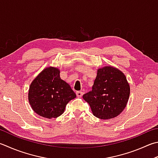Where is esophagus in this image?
Masks as SVG:
<instances>
[{"instance_id":"1","label":"esophagus","mask_w":158,"mask_h":158,"mask_svg":"<svg viewBox=\"0 0 158 158\" xmlns=\"http://www.w3.org/2000/svg\"><path fill=\"white\" fill-rule=\"evenodd\" d=\"M83 94H84V93H83L82 91H77L76 92V96L78 98H80V97L82 96Z\"/></svg>"}]
</instances>
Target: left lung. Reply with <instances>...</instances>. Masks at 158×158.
<instances>
[{"label": "left lung", "mask_w": 158, "mask_h": 158, "mask_svg": "<svg viewBox=\"0 0 158 158\" xmlns=\"http://www.w3.org/2000/svg\"><path fill=\"white\" fill-rule=\"evenodd\" d=\"M129 95L130 86L124 73L109 65L98 69L92 90L82 98L94 116L109 120L123 111Z\"/></svg>", "instance_id": "1"}]
</instances>
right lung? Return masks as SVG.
I'll return each mask as SVG.
<instances>
[{
	"label": "right lung",
	"mask_w": 158,
	"mask_h": 158,
	"mask_svg": "<svg viewBox=\"0 0 158 158\" xmlns=\"http://www.w3.org/2000/svg\"><path fill=\"white\" fill-rule=\"evenodd\" d=\"M60 72L57 67H47L29 86V105L33 111L43 118L59 117L64 113L67 103L76 97L70 85L60 78Z\"/></svg>",
	"instance_id": "obj_1"
}]
</instances>
